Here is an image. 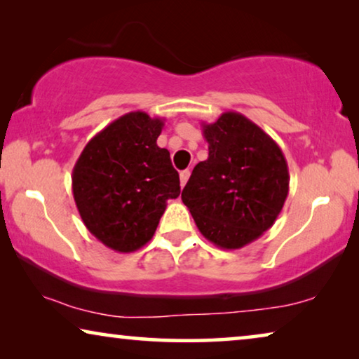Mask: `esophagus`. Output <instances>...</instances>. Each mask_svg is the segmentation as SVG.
<instances>
[{
    "label": "esophagus",
    "mask_w": 359,
    "mask_h": 359,
    "mask_svg": "<svg viewBox=\"0 0 359 359\" xmlns=\"http://www.w3.org/2000/svg\"><path fill=\"white\" fill-rule=\"evenodd\" d=\"M189 177H190V170H182V172H180V187H182V189L185 187Z\"/></svg>",
    "instance_id": "1"
}]
</instances>
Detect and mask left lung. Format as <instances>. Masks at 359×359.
Returning a JSON list of instances; mask_svg holds the SVG:
<instances>
[{
    "label": "left lung",
    "instance_id": "left-lung-1",
    "mask_svg": "<svg viewBox=\"0 0 359 359\" xmlns=\"http://www.w3.org/2000/svg\"><path fill=\"white\" fill-rule=\"evenodd\" d=\"M201 127L210 153L195 165L182 201L203 237L238 250L276 222L288 195V165L280 147L240 112Z\"/></svg>",
    "mask_w": 359,
    "mask_h": 359
}]
</instances>
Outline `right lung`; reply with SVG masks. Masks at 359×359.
<instances>
[{"mask_svg": "<svg viewBox=\"0 0 359 359\" xmlns=\"http://www.w3.org/2000/svg\"><path fill=\"white\" fill-rule=\"evenodd\" d=\"M164 119L132 111L85 145L72 170L80 217L101 243L132 253L153 238L168 200L180 195L170 154L158 147Z\"/></svg>", "mask_w": 359, "mask_h": 359, "instance_id": "right-lung-1", "label": "right lung"}]
</instances>
